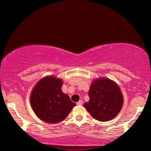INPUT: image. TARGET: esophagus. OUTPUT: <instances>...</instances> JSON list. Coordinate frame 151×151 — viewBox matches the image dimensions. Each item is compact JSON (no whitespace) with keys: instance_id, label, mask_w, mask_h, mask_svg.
I'll list each match as a JSON object with an SVG mask.
<instances>
[{"instance_id":"esophagus-1","label":"esophagus","mask_w":151,"mask_h":151,"mask_svg":"<svg viewBox=\"0 0 151 151\" xmlns=\"http://www.w3.org/2000/svg\"><path fill=\"white\" fill-rule=\"evenodd\" d=\"M77 105H83V101H82V100H80V101H78V102L77 103Z\"/></svg>"}]
</instances>
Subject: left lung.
<instances>
[{
	"mask_svg": "<svg viewBox=\"0 0 151 151\" xmlns=\"http://www.w3.org/2000/svg\"><path fill=\"white\" fill-rule=\"evenodd\" d=\"M88 96L89 101L83 104V107L98 121L107 122L115 118L124 103L120 88L108 78L94 79L91 84Z\"/></svg>",
	"mask_w": 151,
	"mask_h": 151,
	"instance_id": "left-lung-1",
	"label": "left lung"
}]
</instances>
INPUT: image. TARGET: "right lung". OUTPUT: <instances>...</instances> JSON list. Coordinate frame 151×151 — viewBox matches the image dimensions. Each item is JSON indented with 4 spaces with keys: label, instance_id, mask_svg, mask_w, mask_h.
Returning <instances> with one entry per match:
<instances>
[{
    "label": "right lung",
    "instance_id": "obj_1",
    "mask_svg": "<svg viewBox=\"0 0 151 151\" xmlns=\"http://www.w3.org/2000/svg\"><path fill=\"white\" fill-rule=\"evenodd\" d=\"M63 81L55 76H46L36 83L30 95L35 115L45 122L63 121L76 105L68 94L62 91Z\"/></svg>",
    "mask_w": 151,
    "mask_h": 151
}]
</instances>
